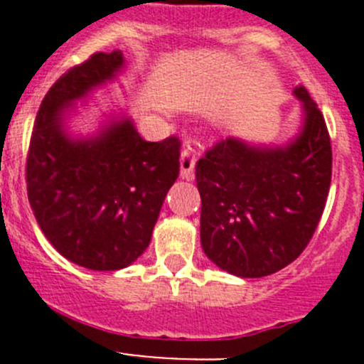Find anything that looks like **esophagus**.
<instances>
[{
    "mask_svg": "<svg viewBox=\"0 0 364 364\" xmlns=\"http://www.w3.org/2000/svg\"><path fill=\"white\" fill-rule=\"evenodd\" d=\"M193 167H195V151L189 146H186L182 149V159H180V176L186 180H191Z\"/></svg>",
    "mask_w": 364,
    "mask_h": 364,
    "instance_id": "obj_1",
    "label": "esophagus"
}]
</instances>
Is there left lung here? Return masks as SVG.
Returning a JSON list of instances; mask_svg holds the SVG:
<instances>
[{"label":"left lung","mask_w":364,"mask_h":364,"mask_svg":"<svg viewBox=\"0 0 364 364\" xmlns=\"http://www.w3.org/2000/svg\"><path fill=\"white\" fill-rule=\"evenodd\" d=\"M302 133L284 149H253L226 138L195 166L200 240L218 268L266 277L294 262L319 226L332 182L326 122L304 87Z\"/></svg>","instance_id":"1"}]
</instances>
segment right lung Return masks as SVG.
<instances>
[{"mask_svg": "<svg viewBox=\"0 0 364 364\" xmlns=\"http://www.w3.org/2000/svg\"><path fill=\"white\" fill-rule=\"evenodd\" d=\"M120 50L95 53L70 67L45 95L27 153L28 202L50 244L96 272L129 266L149 246L166 193L180 171V140L146 142L129 120L89 142L62 131L65 105L112 78Z\"/></svg>", "mask_w": 364, "mask_h": 364, "instance_id": "add662e5", "label": "right lung"}]
</instances>
